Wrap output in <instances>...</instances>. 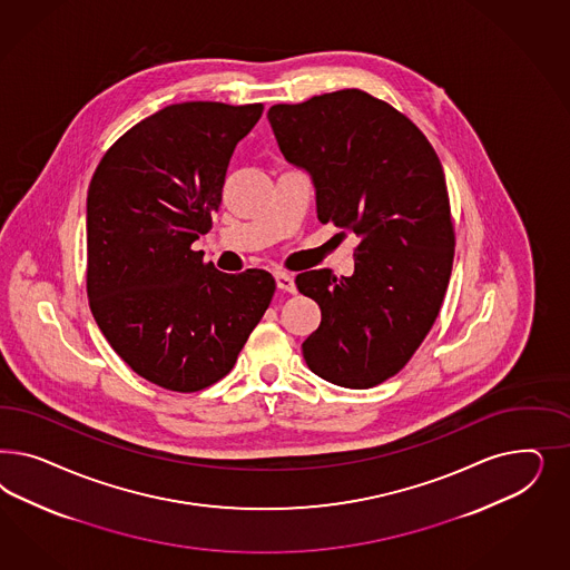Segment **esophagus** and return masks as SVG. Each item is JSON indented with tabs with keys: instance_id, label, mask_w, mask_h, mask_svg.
<instances>
[{
	"instance_id": "34e87169",
	"label": "esophagus",
	"mask_w": 570,
	"mask_h": 570,
	"mask_svg": "<svg viewBox=\"0 0 570 570\" xmlns=\"http://www.w3.org/2000/svg\"><path fill=\"white\" fill-rule=\"evenodd\" d=\"M276 284L277 288L284 291V293H294V291H296L293 276L286 274V272H276Z\"/></svg>"
}]
</instances>
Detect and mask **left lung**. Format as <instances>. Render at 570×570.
<instances>
[{
    "instance_id": "left-lung-1",
    "label": "left lung",
    "mask_w": 570,
    "mask_h": 570,
    "mask_svg": "<svg viewBox=\"0 0 570 570\" xmlns=\"http://www.w3.org/2000/svg\"><path fill=\"white\" fill-rule=\"evenodd\" d=\"M288 163L307 169L317 219L355 234V272L296 276L322 322L303 343L320 379L372 389L395 376L431 332L448 293L455 232L431 141L362 89L276 104L267 112Z\"/></svg>"
}]
</instances>
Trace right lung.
I'll list each match as a JSON object with an SVG mask.
<instances>
[{
    "label": "right lung",
    "instance_id": "obj_1",
    "mask_svg": "<svg viewBox=\"0 0 570 570\" xmlns=\"http://www.w3.org/2000/svg\"><path fill=\"white\" fill-rule=\"evenodd\" d=\"M261 115L263 104H171L122 134L91 177L89 309L122 362L167 391L229 374L276 293L269 272L224 274L191 248Z\"/></svg>",
    "mask_w": 570,
    "mask_h": 570
}]
</instances>
